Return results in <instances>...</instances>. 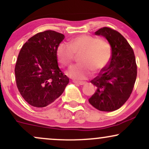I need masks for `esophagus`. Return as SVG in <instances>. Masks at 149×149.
<instances>
[{
    "mask_svg": "<svg viewBox=\"0 0 149 149\" xmlns=\"http://www.w3.org/2000/svg\"><path fill=\"white\" fill-rule=\"evenodd\" d=\"M73 83H76V84H78L80 85H83L85 84V82H83V81H77V80H73Z\"/></svg>",
    "mask_w": 149,
    "mask_h": 149,
    "instance_id": "esophagus-1",
    "label": "esophagus"
}]
</instances>
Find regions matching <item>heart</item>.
I'll list each match as a JSON object with an SVG mask.
<instances>
[{
    "label": "heart",
    "mask_w": 149,
    "mask_h": 149,
    "mask_svg": "<svg viewBox=\"0 0 149 149\" xmlns=\"http://www.w3.org/2000/svg\"><path fill=\"white\" fill-rule=\"evenodd\" d=\"M77 64L71 66L66 74L71 78L83 80L92 75V71L100 73L107 68L112 56L111 45L109 41L93 36H78L69 44L61 42L56 54L61 65L69 66L76 55H79Z\"/></svg>",
    "instance_id": "b5f03b06"
}]
</instances>
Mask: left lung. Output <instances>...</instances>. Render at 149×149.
I'll list each match as a JSON object with an SVG mask.
<instances>
[{
  "label": "left lung",
  "instance_id": "8db88e82",
  "mask_svg": "<svg viewBox=\"0 0 149 149\" xmlns=\"http://www.w3.org/2000/svg\"><path fill=\"white\" fill-rule=\"evenodd\" d=\"M95 34L107 39L112 56L107 68L90 81L97 90L88 101L98 110L113 111L127 102L133 90L137 74L134 53L127 40L110 27H103Z\"/></svg>",
  "mask_w": 149,
  "mask_h": 149
}]
</instances>
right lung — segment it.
Listing matches in <instances>:
<instances>
[{
	"label": "right lung",
	"mask_w": 149,
	"mask_h": 149,
	"mask_svg": "<svg viewBox=\"0 0 149 149\" xmlns=\"http://www.w3.org/2000/svg\"><path fill=\"white\" fill-rule=\"evenodd\" d=\"M64 35L52 30L30 38L20 49L15 68L20 95L33 107L42 108L59 97L69 78L61 71L56 54Z\"/></svg>",
	"instance_id": "right-lung-1"
}]
</instances>
